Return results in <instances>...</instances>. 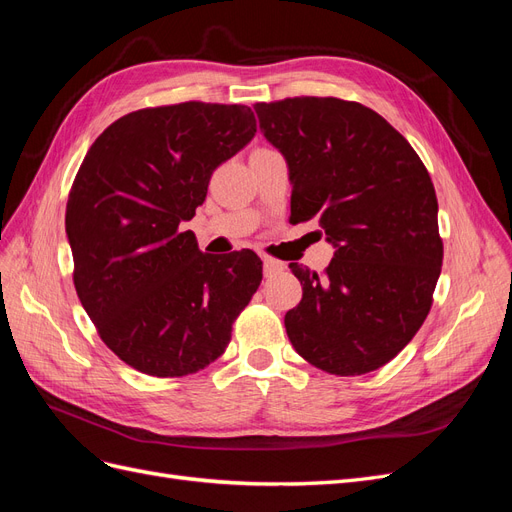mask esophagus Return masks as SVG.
<instances>
[{"label":"esophagus","mask_w":512,"mask_h":512,"mask_svg":"<svg viewBox=\"0 0 512 512\" xmlns=\"http://www.w3.org/2000/svg\"><path fill=\"white\" fill-rule=\"evenodd\" d=\"M262 267H265V275H267V277H271V275H275L277 271L284 269L282 262H277V260H273V258H269V256L262 258Z\"/></svg>","instance_id":"1"}]
</instances>
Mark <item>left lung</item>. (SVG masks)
<instances>
[{
	"label": "left lung",
	"instance_id": "1",
	"mask_svg": "<svg viewBox=\"0 0 512 512\" xmlns=\"http://www.w3.org/2000/svg\"><path fill=\"white\" fill-rule=\"evenodd\" d=\"M254 111L288 162L290 220L318 218L335 245L322 273L290 262L303 286L284 318L290 344L327 374L374 371L421 329L440 277L444 245L427 168L359 102L301 96Z\"/></svg>",
	"mask_w": 512,
	"mask_h": 512
}]
</instances>
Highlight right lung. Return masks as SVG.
Segmentation results:
<instances>
[{"label": "right lung", "instance_id": "obj_1", "mask_svg": "<svg viewBox=\"0 0 512 512\" xmlns=\"http://www.w3.org/2000/svg\"><path fill=\"white\" fill-rule=\"evenodd\" d=\"M256 134L250 106L141 108L89 147L66 205L74 288L123 363L181 378L224 354L262 280L252 252L209 256L181 222L205 203L213 170Z\"/></svg>", "mask_w": 512, "mask_h": 512}]
</instances>
